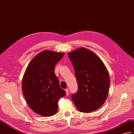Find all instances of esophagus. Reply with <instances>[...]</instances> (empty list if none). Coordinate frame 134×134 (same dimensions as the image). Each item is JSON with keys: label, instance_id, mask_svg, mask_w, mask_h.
I'll list each match as a JSON object with an SVG mask.
<instances>
[{"label": "esophagus", "instance_id": "34e87169", "mask_svg": "<svg viewBox=\"0 0 134 134\" xmlns=\"http://www.w3.org/2000/svg\"><path fill=\"white\" fill-rule=\"evenodd\" d=\"M65 91H66V95H68V94H69V89H68V88H66V90H65Z\"/></svg>", "mask_w": 134, "mask_h": 134}]
</instances>
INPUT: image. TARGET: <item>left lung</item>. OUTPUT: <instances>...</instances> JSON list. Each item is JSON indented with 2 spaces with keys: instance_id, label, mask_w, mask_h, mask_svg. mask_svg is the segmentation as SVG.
Returning a JSON list of instances; mask_svg holds the SVG:
<instances>
[{
  "instance_id": "1",
  "label": "left lung",
  "mask_w": 134,
  "mask_h": 134,
  "mask_svg": "<svg viewBox=\"0 0 134 134\" xmlns=\"http://www.w3.org/2000/svg\"><path fill=\"white\" fill-rule=\"evenodd\" d=\"M78 85L71 95L77 110L89 113L100 108L106 100L110 85L109 74L103 62L94 52L80 48L68 54Z\"/></svg>"
}]
</instances>
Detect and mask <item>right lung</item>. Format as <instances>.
Wrapping results in <instances>:
<instances>
[{
  "label": "right lung",
  "mask_w": 134,
  "mask_h": 134,
  "mask_svg": "<svg viewBox=\"0 0 134 134\" xmlns=\"http://www.w3.org/2000/svg\"><path fill=\"white\" fill-rule=\"evenodd\" d=\"M64 53L45 50L30 62L22 80V91L28 105L35 113L51 116L57 113L58 102L66 94L54 73L55 65Z\"/></svg>",
  "instance_id": "obj_1"
}]
</instances>
